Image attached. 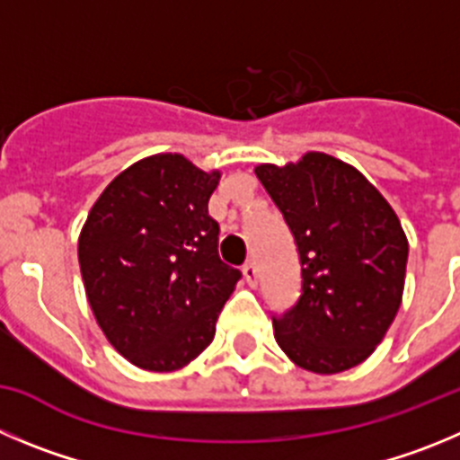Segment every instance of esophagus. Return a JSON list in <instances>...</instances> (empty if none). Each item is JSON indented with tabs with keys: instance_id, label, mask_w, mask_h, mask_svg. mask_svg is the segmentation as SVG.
I'll list each match as a JSON object with an SVG mask.
<instances>
[{
	"instance_id": "esophagus-1",
	"label": "esophagus",
	"mask_w": 460,
	"mask_h": 460,
	"mask_svg": "<svg viewBox=\"0 0 460 460\" xmlns=\"http://www.w3.org/2000/svg\"><path fill=\"white\" fill-rule=\"evenodd\" d=\"M243 274L244 281L250 283V286H256V281H259V268H256L254 261H247V263L243 265Z\"/></svg>"
}]
</instances>
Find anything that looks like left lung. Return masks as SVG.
<instances>
[{
    "label": "left lung",
    "instance_id": "obj_1",
    "mask_svg": "<svg viewBox=\"0 0 460 460\" xmlns=\"http://www.w3.org/2000/svg\"><path fill=\"white\" fill-rule=\"evenodd\" d=\"M254 172L293 231L302 263L297 304L272 317L279 347L317 375L358 366L402 304L409 261L402 222L356 167L329 154Z\"/></svg>",
    "mask_w": 460,
    "mask_h": 460
}]
</instances>
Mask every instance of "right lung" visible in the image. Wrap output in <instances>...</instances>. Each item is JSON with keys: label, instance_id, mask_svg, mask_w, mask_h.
<instances>
[{"label": "right lung", "instance_id": "right-lung-1", "mask_svg": "<svg viewBox=\"0 0 460 460\" xmlns=\"http://www.w3.org/2000/svg\"><path fill=\"white\" fill-rule=\"evenodd\" d=\"M220 172L181 154L133 163L106 186L79 235L85 297L111 345L133 366L172 372L216 336L240 270L217 254L208 199Z\"/></svg>", "mask_w": 460, "mask_h": 460}]
</instances>
